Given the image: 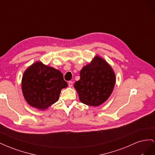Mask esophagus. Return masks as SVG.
I'll list each match as a JSON object with an SVG mask.
<instances>
[{
	"label": "esophagus",
	"mask_w": 155,
	"mask_h": 155,
	"mask_svg": "<svg viewBox=\"0 0 155 155\" xmlns=\"http://www.w3.org/2000/svg\"><path fill=\"white\" fill-rule=\"evenodd\" d=\"M68 87H72V85H73V82H72V81H68Z\"/></svg>",
	"instance_id": "esophagus-1"
}]
</instances>
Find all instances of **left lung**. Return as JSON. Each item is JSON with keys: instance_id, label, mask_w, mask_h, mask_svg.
<instances>
[{"instance_id": "8db88e82", "label": "left lung", "mask_w": 155, "mask_h": 155, "mask_svg": "<svg viewBox=\"0 0 155 155\" xmlns=\"http://www.w3.org/2000/svg\"><path fill=\"white\" fill-rule=\"evenodd\" d=\"M113 69L105 59L96 55L80 71V79L74 83L79 100L90 106H99L107 101L115 85Z\"/></svg>"}]
</instances>
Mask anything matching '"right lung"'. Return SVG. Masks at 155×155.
I'll use <instances>...</instances> for the list:
<instances>
[{
    "label": "right lung",
    "instance_id": "add662e5",
    "mask_svg": "<svg viewBox=\"0 0 155 155\" xmlns=\"http://www.w3.org/2000/svg\"><path fill=\"white\" fill-rule=\"evenodd\" d=\"M67 86L59 70L41 61L28 68L22 78V91L26 102L42 110L58 101L61 91Z\"/></svg>",
    "mask_w": 155,
    "mask_h": 155
}]
</instances>
